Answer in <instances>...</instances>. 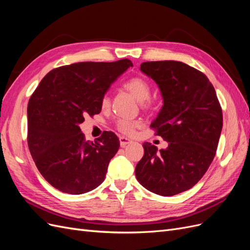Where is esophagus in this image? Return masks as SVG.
<instances>
[{
    "instance_id": "34e87169",
    "label": "esophagus",
    "mask_w": 250,
    "mask_h": 250,
    "mask_svg": "<svg viewBox=\"0 0 250 250\" xmlns=\"http://www.w3.org/2000/svg\"><path fill=\"white\" fill-rule=\"evenodd\" d=\"M132 143V141L131 140H129V139H127V138H125V137H121L120 138V145H121V147H126L128 144H131Z\"/></svg>"
}]
</instances>
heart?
Returning <instances> with one entry per match:
<instances>
[{
	"instance_id": "b5f03b06",
	"label": "heart",
	"mask_w": 250,
	"mask_h": 250,
	"mask_svg": "<svg viewBox=\"0 0 250 250\" xmlns=\"http://www.w3.org/2000/svg\"><path fill=\"white\" fill-rule=\"evenodd\" d=\"M123 87L137 98V100L141 102L142 107L151 108L155 105L154 99H151L150 98L151 86L146 79L142 77H132L124 82ZM101 104L103 107L108 106L109 98L107 95L103 96ZM137 125V122H133V121L129 120H119L117 122L118 130L124 134H132Z\"/></svg>"
}]
</instances>
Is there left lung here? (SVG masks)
<instances>
[{"label": "left lung", "instance_id": "1", "mask_svg": "<svg viewBox=\"0 0 250 250\" xmlns=\"http://www.w3.org/2000/svg\"><path fill=\"white\" fill-rule=\"evenodd\" d=\"M141 71L161 89L164 105L150 127L169 145L157 151L144 143L135 176L150 192L173 196L194 187L213 162L223 125L222 108L208 78L184 62H147Z\"/></svg>", "mask_w": 250, "mask_h": 250}]
</instances>
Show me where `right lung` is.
Masks as SVG:
<instances>
[{
  "label": "right lung",
  "instance_id": "1",
  "mask_svg": "<svg viewBox=\"0 0 250 250\" xmlns=\"http://www.w3.org/2000/svg\"><path fill=\"white\" fill-rule=\"evenodd\" d=\"M129 59L85 62L56 67L42 78L28 103V147L42 177L57 190L79 195L100 186L120 141L104 131L85 140L79 125L100 113L101 100Z\"/></svg>",
  "mask_w": 250,
  "mask_h": 250
}]
</instances>
